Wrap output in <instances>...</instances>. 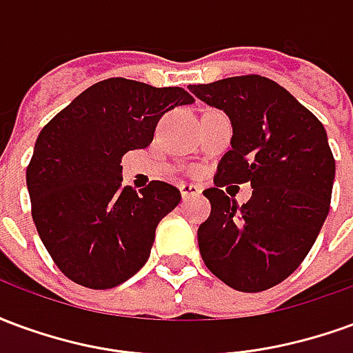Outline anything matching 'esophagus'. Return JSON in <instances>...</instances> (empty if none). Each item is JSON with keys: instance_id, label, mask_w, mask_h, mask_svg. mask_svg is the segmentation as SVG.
Returning <instances> with one entry per match:
<instances>
[{"instance_id": "obj_1", "label": "esophagus", "mask_w": 353, "mask_h": 353, "mask_svg": "<svg viewBox=\"0 0 353 353\" xmlns=\"http://www.w3.org/2000/svg\"><path fill=\"white\" fill-rule=\"evenodd\" d=\"M179 191H181V196L183 199H192V196H199L202 189H200L199 185H192V183H181L179 185Z\"/></svg>"}]
</instances>
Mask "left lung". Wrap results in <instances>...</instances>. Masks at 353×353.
I'll use <instances>...</instances> for the list:
<instances>
[{"mask_svg": "<svg viewBox=\"0 0 353 353\" xmlns=\"http://www.w3.org/2000/svg\"><path fill=\"white\" fill-rule=\"evenodd\" d=\"M199 100L227 113L232 149L204 194L212 214L199 227L200 255L238 291H265L293 274L325 223L334 159L323 124L295 96L261 75L189 85ZM252 181V199L236 207L219 189Z\"/></svg>", "mask_w": 353, "mask_h": 353, "instance_id": "8db88e82", "label": "left lung"}]
</instances>
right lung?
Wrapping results in <instances>:
<instances>
[{"instance_id":"1","label":"right lung","mask_w":353,"mask_h":353,"mask_svg":"<svg viewBox=\"0 0 353 353\" xmlns=\"http://www.w3.org/2000/svg\"><path fill=\"white\" fill-rule=\"evenodd\" d=\"M192 101L179 87L113 77L81 92L37 136L26 170L32 217L70 280L111 289L145 265L154 230L181 194L164 181L123 187L121 159L153 141L166 111Z\"/></svg>"}]
</instances>
